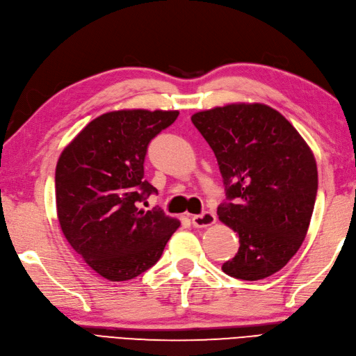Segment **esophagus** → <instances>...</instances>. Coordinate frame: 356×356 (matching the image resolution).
<instances>
[{
  "instance_id": "34e87169",
  "label": "esophagus",
  "mask_w": 356,
  "mask_h": 356,
  "mask_svg": "<svg viewBox=\"0 0 356 356\" xmlns=\"http://www.w3.org/2000/svg\"><path fill=\"white\" fill-rule=\"evenodd\" d=\"M216 222V216L212 212H203L200 215L193 216V225L195 229H203V227L213 225Z\"/></svg>"
}]
</instances>
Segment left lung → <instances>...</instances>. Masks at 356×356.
I'll use <instances>...</instances> for the list:
<instances>
[{"label": "left lung", "mask_w": 356, "mask_h": 356, "mask_svg": "<svg viewBox=\"0 0 356 356\" xmlns=\"http://www.w3.org/2000/svg\"><path fill=\"white\" fill-rule=\"evenodd\" d=\"M213 150L227 202L220 221L241 247L227 275L257 281L284 268L302 245L317 194L312 149L287 118L265 104H229L191 117Z\"/></svg>", "instance_id": "left-lung-1"}]
</instances>
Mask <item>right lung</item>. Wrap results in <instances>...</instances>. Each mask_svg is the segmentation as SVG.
Here are the masks:
<instances>
[{
  "mask_svg": "<svg viewBox=\"0 0 356 356\" xmlns=\"http://www.w3.org/2000/svg\"><path fill=\"white\" fill-rule=\"evenodd\" d=\"M179 111L118 109L91 120L56 168L61 232L87 265L109 281L152 268L180 221L138 204L158 193L144 180L149 143L175 123Z\"/></svg>",
  "mask_w": 356,
  "mask_h": 356,
  "instance_id": "add662e5",
  "label": "right lung"
}]
</instances>
